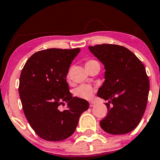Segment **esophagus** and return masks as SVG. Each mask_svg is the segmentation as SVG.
<instances>
[{
  "label": "esophagus",
  "mask_w": 160,
  "mask_h": 160,
  "mask_svg": "<svg viewBox=\"0 0 160 160\" xmlns=\"http://www.w3.org/2000/svg\"><path fill=\"white\" fill-rule=\"evenodd\" d=\"M95 102H89V107H90V108H92V107H94V106H95Z\"/></svg>",
  "instance_id": "1"
}]
</instances>
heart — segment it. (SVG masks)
Segmentation results:
<instances>
[{
	"instance_id": "b5f03b06",
	"label": "heart",
	"mask_w": 160,
	"mask_h": 160,
	"mask_svg": "<svg viewBox=\"0 0 160 160\" xmlns=\"http://www.w3.org/2000/svg\"><path fill=\"white\" fill-rule=\"evenodd\" d=\"M96 61H94V60H90V61L86 62V65H88L89 63H92V62H95ZM95 90V87L93 86L89 85V84H82V85L79 86L78 88L75 89L74 93L77 96L79 97V98H81L83 99H91L94 95Z\"/></svg>"
}]
</instances>
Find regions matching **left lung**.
<instances>
[{"mask_svg":"<svg viewBox=\"0 0 160 160\" xmlns=\"http://www.w3.org/2000/svg\"><path fill=\"white\" fill-rule=\"evenodd\" d=\"M89 49L105 69L104 82L97 93L108 100V115L100 122L101 127L111 135L130 132L140 122L148 103L150 83L144 66L122 46L104 43Z\"/></svg>","mask_w":160,"mask_h":160,"instance_id":"1","label":"left lung"}]
</instances>
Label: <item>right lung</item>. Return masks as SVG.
<instances>
[{
  "label": "right lung",
  "instance_id": "right-lung-1",
  "mask_svg": "<svg viewBox=\"0 0 160 160\" xmlns=\"http://www.w3.org/2000/svg\"><path fill=\"white\" fill-rule=\"evenodd\" d=\"M72 49H48L33 54L24 66L19 93L31 127L46 141L65 140L75 132L80 115L89 102L73 97L66 81L71 62L80 52ZM68 102L67 109L58 108Z\"/></svg>",
  "mask_w": 160,
  "mask_h": 160
}]
</instances>
